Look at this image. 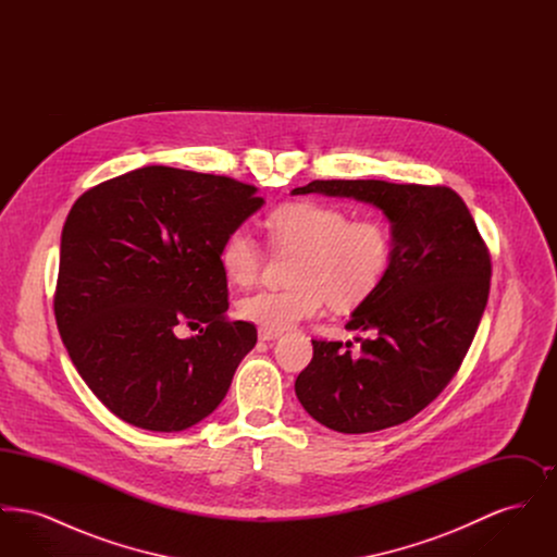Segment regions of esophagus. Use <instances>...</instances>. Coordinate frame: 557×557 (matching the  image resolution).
<instances>
[{
    "label": "esophagus",
    "instance_id": "esophagus-1",
    "mask_svg": "<svg viewBox=\"0 0 557 557\" xmlns=\"http://www.w3.org/2000/svg\"><path fill=\"white\" fill-rule=\"evenodd\" d=\"M280 336H282V334H280V332H273V330H265V327L259 330V341H265V343L275 341V338H280Z\"/></svg>",
    "mask_w": 557,
    "mask_h": 557
}]
</instances>
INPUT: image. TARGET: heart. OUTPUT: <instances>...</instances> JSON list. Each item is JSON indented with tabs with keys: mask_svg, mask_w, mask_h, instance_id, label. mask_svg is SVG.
Instances as JSON below:
<instances>
[{
	"mask_svg": "<svg viewBox=\"0 0 557 557\" xmlns=\"http://www.w3.org/2000/svg\"><path fill=\"white\" fill-rule=\"evenodd\" d=\"M265 227L273 248L296 252L292 286L246 294L238 315L273 332L318 315L325 300L336 311L359 307L377 290L393 261L391 227L377 216L350 219L336 205L286 202L267 216ZM219 259L232 284L248 286L261 271L263 248L238 227L227 234Z\"/></svg>",
	"mask_w": 557,
	"mask_h": 557,
	"instance_id": "obj_1",
	"label": "heart"
}]
</instances>
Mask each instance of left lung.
<instances>
[{"label":"left lung","instance_id":"left-lung-1","mask_svg":"<svg viewBox=\"0 0 557 557\" xmlns=\"http://www.w3.org/2000/svg\"><path fill=\"white\" fill-rule=\"evenodd\" d=\"M292 194L373 205L393 223L386 277L348 319L352 343L313 341L294 391L319 424L366 434L418 416L459 370L491 288V255L466 202L450 187L380 180L311 182Z\"/></svg>","mask_w":557,"mask_h":557}]
</instances>
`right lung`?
Here are the masks:
<instances>
[{
	"mask_svg": "<svg viewBox=\"0 0 557 557\" xmlns=\"http://www.w3.org/2000/svg\"><path fill=\"white\" fill-rule=\"evenodd\" d=\"M257 187L150 164L87 189L66 216L53 313L73 366L127 424L180 432L225 398L257 327L230 321L221 246ZM187 324L199 334L180 339Z\"/></svg>",
	"mask_w": 557,
	"mask_h": 557,
	"instance_id": "1",
	"label": "right lung"
}]
</instances>
